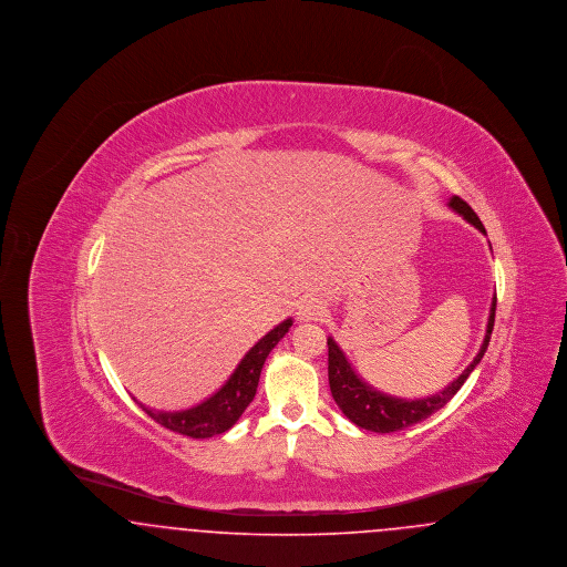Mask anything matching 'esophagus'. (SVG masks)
Masks as SVG:
<instances>
[{
  "mask_svg": "<svg viewBox=\"0 0 567 567\" xmlns=\"http://www.w3.org/2000/svg\"><path fill=\"white\" fill-rule=\"evenodd\" d=\"M324 315H327V306L319 297L306 296L299 299V303H297V319L299 321H306V323L323 321Z\"/></svg>",
  "mask_w": 567,
  "mask_h": 567,
  "instance_id": "34e87169",
  "label": "esophagus"
}]
</instances>
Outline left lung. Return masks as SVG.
<instances>
[{"label":"left lung","instance_id":"obj_1","mask_svg":"<svg viewBox=\"0 0 567 567\" xmlns=\"http://www.w3.org/2000/svg\"><path fill=\"white\" fill-rule=\"evenodd\" d=\"M449 208H453L467 223H472L478 231L486 234L478 215L461 197L453 195L449 199ZM495 306H497V297H493V301H491L485 340H483L481 351L474 357V361L449 386H444L440 393L423 398V400H402V398L380 393L374 386H370L365 380L357 377V372L352 370L347 354L340 351V347L333 342V338H327V349H329L327 372H329V389H331V395H333L336 404L340 405V410L344 412V416L349 421H352L361 430H368V432H400V430L412 427V425L425 421L427 416H432L433 412H437L440 408H444L455 398V393L463 386V382L467 380V377L474 372V368L481 363V359L485 357L493 323H495Z\"/></svg>","mask_w":567,"mask_h":567}]
</instances>
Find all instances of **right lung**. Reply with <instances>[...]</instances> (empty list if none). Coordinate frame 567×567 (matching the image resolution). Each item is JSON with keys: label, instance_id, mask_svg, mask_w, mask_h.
<instances>
[{"label": "right lung", "instance_id": "add662e5", "mask_svg": "<svg viewBox=\"0 0 567 567\" xmlns=\"http://www.w3.org/2000/svg\"><path fill=\"white\" fill-rule=\"evenodd\" d=\"M293 324L291 319L276 324L270 333H266L250 351L244 354L243 361L238 363L236 372L229 380L216 391L213 398L206 402L181 410V412H155L142 405L151 419H155L159 425L169 432L189 435V437H213L218 433L227 432L236 425V421L243 416L246 405L252 402L257 393V384L261 377V368L268 359L271 349L285 338L289 327Z\"/></svg>", "mask_w": 567, "mask_h": 567}]
</instances>
